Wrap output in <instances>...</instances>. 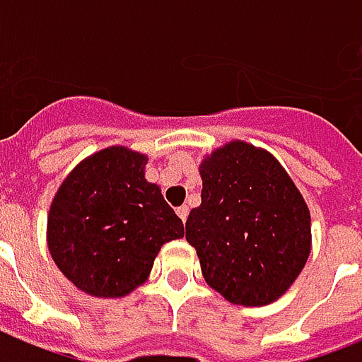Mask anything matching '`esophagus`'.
Returning a JSON list of instances; mask_svg holds the SVG:
<instances>
[{"mask_svg": "<svg viewBox=\"0 0 362 362\" xmlns=\"http://www.w3.org/2000/svg\"><path fill=\"white\" fill-rule=\"evenodd\" d=\"M176 212H178V216L182 218V222H186V218H188V206H180Z\"/></svg>", "mask_w": 362, "mask_h": 362, "instance_id": "1", "label": "esophagus"}]
</instances>
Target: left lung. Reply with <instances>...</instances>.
Returning a JSON list of instances; mask_svg holds the SVG:
<instances>
[{
  "mask_svg": "<svg viewBox=\"0 0 362 362\" xmlns=\"http://www.w3.org/2000/svg\"><path fill=\"white\" fill-rule=\"evenodd\" d=\"M202 204L186 222L206 284L230 303L279 299L311 253L301 192L269 152L233 140L200 166Z\"/></svg>",
  "mask_w": 362,
  "mask_h": 362,
  "instance_id": "obj_1",
  "label": "left lung"
}]
</instances>
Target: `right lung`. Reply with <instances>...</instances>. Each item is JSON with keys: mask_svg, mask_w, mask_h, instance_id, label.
Wrapping results in <instances>:
<instances>
[{"mask_svg": "<svg viewBox=\"0 0 362 362\" xmlns=\"http://www.w3.org/2000/svg\"><path fill=\"white\" fill-rule=\"evenodd\" d=\"M146 156L124 148L95 152L59 186L47 218V245L61 274L95 297H122L148 277L184 223L160 188L144 178Z\"/></svg>", "mask_w": 362, "mask_h": 362, "instance_id": "obj_1", "label": "right lung"}]
</instances>
